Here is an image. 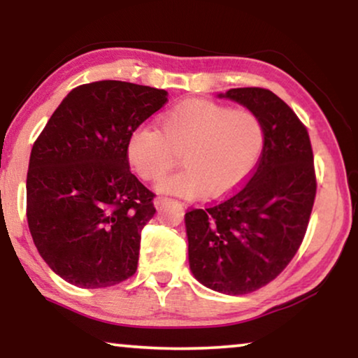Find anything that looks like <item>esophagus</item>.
Returning <instances> with one entry per match:
<instances>
[{
  "label": "esophagus",
  "instance_id": "obj_1",
  "mask_svg": "<svg viewBox=\"0 0 358 358\" xmlns=\"http://www.w3.org/2000/svg\"><path fill=\"white\" fill-rule=\"evenodd\" d=\"M168 200H169V199H166V197H156V199H155V207L159 210L166 202H168Z\"/></svg>",
  "mask_w": 358,
  "mask_h": 358
}]
</instances>
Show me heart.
Segmentation results:
<instances>
[{
  "label": "heart",
  "instance_id": "heart-1",
  "mask_svg": "<svg viewBox=\"0 0 358 358\" xmlns=\"http://www.w3.org/2000/svg\"><path fill=\"white\" fill-rule=\"evenodd\" d=\"M266 145V129L256 112L212 101H187L159 117V129L140 125L127 141L135 173L156 180L178 163L185 168L158 184V190L194 199L239 187L256 168Z\"/></svg>",
  "mask_w": 358,
  "mask_h": 358
}]
</instances>
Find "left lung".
<instances>
[{"label": "left lung", "mask_w": 358, "mask_h": 358, "mask_svg": "<svg viewBox=\"0 0 358 358\" xmlns=\"http://www.w3.org/2000/svg\"><path fill=\"white\" fill-rule=\"evenodd\" d=\"M218 97L256 112L266 145L236 192L185 213L189 267L210 290L246 295L272 282L305 238L316 195L313 150L305 125L272 91L236 87Z\"/></svg>", "instance_id": "8db88e82"}]
</instances>
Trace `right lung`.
Segmentation results:
<instances>
[{
    "instance_id": "add662e5",
    "label": "right lung",
    "mask_w": 358,
    "mask_h": 358,
    "mask_svg": "<svg viewBox=\"0 0 358 358\" xmlns=\"http://www.w3.org/2000/svg\"><path fill=\"white\" fill-rule=\"evenodd\" d=\"M168 92L96 81L66 94L32 146L27 223L47 266L71 285L104 288L136 271L155 194L130 173L131 131Z\"/></svg>"
}]
</instances>
